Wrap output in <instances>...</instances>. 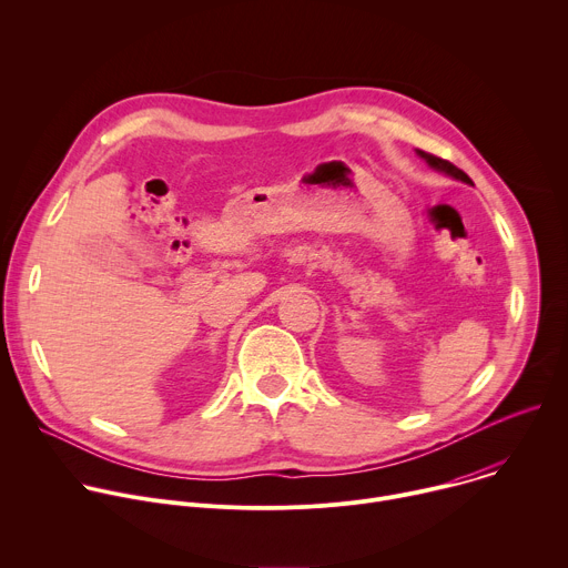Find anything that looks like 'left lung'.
Masks as SVG:
<instances>
[{
    "label": "left lung",
    "mask_w": 568,
    "mask_h": 568,
    "mask_svg": "<svg viewBox=\"0 0 568 568\" xmlns=\"http://www.w3.org/2000/svg\"><path fill=\"white\" fill-rule=\"evenodd\" d=\"M416 154L420 156V159H425L427 164L434 169V171H438V173H445V175H449L452 180H458V182H465V184H471V180L460 171V169H456L454 164H449L447 159H440V156H434V154H429V152H425V150H416Z\"/></svg>",
    "instance_id": "left-lung-1"
}]
</instances>
